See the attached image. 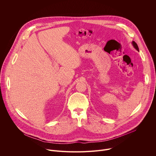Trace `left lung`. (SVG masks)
I'll list each match as a JSON object with an SVG mask.
<instances>
[{
    "label": "left lung",
    "mask_w": 156,
    "mask_h": 156,
    "mask_svg": "<svg viewBox=\"0 0 156 156\" xmlns=\"http://www.w3.org/2000/svg\"><path fill=\"white\" fill-rule=\"evenodd\" d=\"M132 44H133V46H134V48H135L137 51H139V48H138V45H137V44H136L135 41H133V42H132Z\"/></svg>",
    "instance_id": "left-lung-1"
}]
</instances>
